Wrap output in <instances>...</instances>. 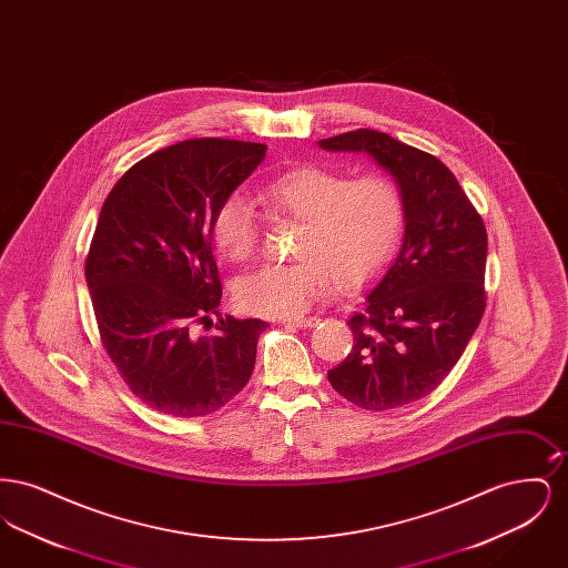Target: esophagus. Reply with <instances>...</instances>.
<instances>
[{
	"instance_id": "obj_1",
	"label": "esophagus",
	"mask_w": 568,
	"mask_h": 568,
	"mask_svg": "<svg viewBox=\"0 0 568 568\" xmlns=\"http://www.w3.org/2000/svg\"><path fill=\"white\" fill-rule=\"evenodd\" d=\"M281 324L294 325V327H313V325L320 324V317H304V320H283Z\"/></svg>"
}]
</instances>
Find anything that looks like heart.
Listing matches in <instances>:
<instances>
[{"instance_id":"heart-1","label":"heart","mask_w":568,"mask_h":568,"mask_svg":"<svg viewBox=\"0 0 568 568\" xmlns=\"http://www.w3.org/2000/svg\"><path fill=\"white\" fill-rule=\"evenodd\" d=\"M260 197L302 221L292 264H266L239 278L234 296L244 313L296 320L334 285L352 292L392 260L405 230V193L385 174L352 179L322 165L276 174ZM213 243L230 262H246L257 248V215L248 197L232 193L213 216Z\"/></svg>"}]
</instances>
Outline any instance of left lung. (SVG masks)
<instances>
[{"instance_id": "1", "label": "left lung", "mask_w": 568, "mask_h": 568, "mask_svg": "<svg viewBox=\"0 0 568 568\" xmlns=\"http://www.w3.org/2000/svg\"><path fill=\"white\" fill-rule=\"evenodd\" d=\"M332 153H366L405 193L398 255L349 317L353 349L327 371L353 405L387 410L434 392L456 366L486 311L487 234L452 170L405 142L355 130L317 142Z\"/></svg>"}]
</instances>
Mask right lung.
<instances>
[{
	"mask_svg": "<svg viewBox=\"0 0 568 568\" xmlns=\"http://www.w3.org/2000/svg\"><path fill=\"white\" fill-rule=\"evenodd\" d=\"M266 144L195 138L132 165L100 211L84 264L102 345L135 398L202 417L248 383L262 320L219 317L213 216L264 162ZM213 325V322H211Z\"/></svg>",
	"mask_w": 568,
	"mask_h": 568,
	"instance_id": "add662e5",
	"label": "right lung"
}]
</instances>
